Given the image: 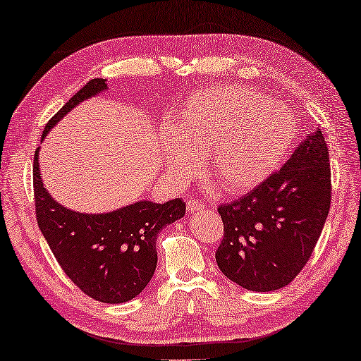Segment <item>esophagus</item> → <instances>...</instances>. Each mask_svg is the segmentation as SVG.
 <instances>
[{
    "mask_svg": "<svg viewBox=\"0 0 361 361\" xmlns=\"http://www.w3.org/2000/svg\"><path fill=\"white\" fill-rule=\"evenodd\" d=\"M186 209L190 212H201L205 209V205L199 201H194V199H190V201L186 202Z\"/></svg>",
    "mask_w": 361,
    "mask_h": 361,
    "instance_id": "obj_1",
    "label": "esophagus"
}]
</instances>
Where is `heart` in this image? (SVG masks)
<instances>
[{"label":"heart","instance_id":"heart-1","mask_svg":"<svg viewBox=\"0 0 361 361\" xmlns=\"http://www.w3.org/2000/svg\"><path fill=\"white\" fill-rule=\"evenodd\" d=\"M178 130L164 125L160 142L173 176L186 180L207 154V178L220 192L252 190L278 167L293 141L289 114L259 91L225 85L192 94Z\"/></svg>","mask_w":361,"mask_h":361}]
</instances>
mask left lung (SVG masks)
<instances>
[{
  "instance_id": "8db88e82",
  "label": "left lung",
  "mask_w": 361,
  "mask_h": 361,
  "mask_svg": "<svg viewBox=\"0 0 361 361\" xmlns=\"http://www.w3.org/2000/svg\"><path fill=\"white\" fill-rule=\"evenodd\" d=\"M331 191L329 152L318 130L252 191L220 205L223 239L215 260L221 273L257 293L288 286L322 236Z\"/></svg>"
}]
</instances>
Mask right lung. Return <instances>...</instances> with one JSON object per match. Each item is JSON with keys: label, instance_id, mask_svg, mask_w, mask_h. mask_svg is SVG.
I'll return each mask as SVG.
<instances>
[{"label": "right lung", "instance_id": "obj_1", "mask_svg": "<svg viewBox=\"0 0 361 361\" xmlns=\"http://www.w3.org/2000/svg\"><path fill=\"white\" fill-rule=\"evenodd\" d=\"M106 88L104 78L90 80L51 117L42 140L68 111ZM33 199L38 226L59 267L83 294L104 304L128 302L146 288L156 271L159 231L186 210L183 199L141 201L99 215L68 210L43 188L38 149L33 156Z\"/></svg>", "mask_w": 361, "mask_h": 361}]
</instances>
